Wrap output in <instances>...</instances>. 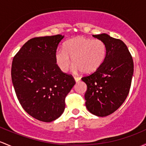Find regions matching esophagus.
<instances>
[{"label":"esophagus","mask_w":146,"mask_h":146,"mask_svg":"<svg viewBox=\"0 0 146 146\" xmlns=\"http://www.w3.org/2000/svg\"><path fill=\"white\" fill-rule=\"evenodd\" d=\"M74 79H75V81H76V82H78L80 80V78H78V77H76V76H74Z\"/></svg>","instance_id":"obj_1"}]
</instances>
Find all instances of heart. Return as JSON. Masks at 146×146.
<instances>
[{
	"instance_id": "heart-1",
	"label": "heart",
	"mask_w": 146,
	"mask_h": 146,
	"mask_svg": "<svg viewBox=\"0 0 146 146\" xmlns=\"http://www.w3.org/2000/svg\"><path fill=\"white\" fill-rule=\"evenodd\" d=\"M106 55V44L102 40L78 36L67 41L64 49L56 50L55 61L62 71L67 72L71 64V58L75 70L89 74L101 66Z\"/></svg>"
}]
</instances>
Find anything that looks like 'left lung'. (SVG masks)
<instances>
[{
    "mask_svg": "<svg viewBox=\"0 0 146 146\" xmlns=\"http://www.w3.org/2000/svg\"><path fill=\"white\" fill-rule=\"evenodd\" d=\"M93 36L106 44V57L98 69L82 78V80L87 86L84 95L86 108L93 114L103 117L117 110L127 97L134 62L121 40L105 33Z\"/></svg>",
    "mask_w": 146,
    "mask_h": 146,
    "instance_id": "obj_1",
    "label": "left lung"
}]
</instances>
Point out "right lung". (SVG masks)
Instances as JSON below:
<instances>
[{"label": "right lung", "instance_id": "right-lung-1", "mask_svg": "<svg viewBox=\"0 0 146 146\" xmlns=\"http://www.w3.org/2000/svg\"><path fill=\"white\" fill-rule=\"evenodd\" d=\"M61 35L28 40L14 57L12 80L21 105L29 115L43 122L58 118L65 98L76 84L71 75L56 64L55 52Z\"/></svg>", "mask_w": 146, "mask_h": 146}]
</instances>
